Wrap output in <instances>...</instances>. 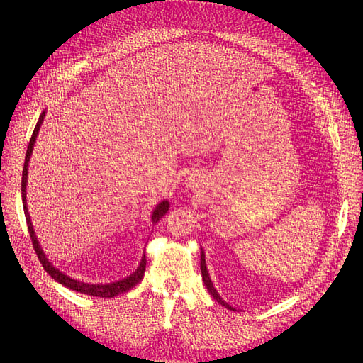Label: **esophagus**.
<instances>
[{"label":"esophagus","instance_id":"esophagus-1","mask_svg":"<svg viewBox=\"0 0 363 363\" xmlns=\"http://www.w3.org/2000/svg\"><path fill=\"white\" fill-rule=\"evenodd\" d=\"M190 187H192V186H190Z\"/></svg>","mask_w":363,"mask_h":363}]
</instances>
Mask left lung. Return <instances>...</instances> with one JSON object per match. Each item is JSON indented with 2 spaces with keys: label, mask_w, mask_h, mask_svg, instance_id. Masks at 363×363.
<instances>
[{
  "label": "left lung",
  "mask_w": 363,
  "mask_h": 363,
  "mask_svg": "<svg viewBox=\"0 0 363 363\" xmlns=\"http://www.w3.org/2000/svg\"><path fill=\"white\" fill-rule=\"evenodd\" d=\"M200 269H201V277H203V281H205V286L208 288V291H210V294L211 296L218 301L219 304H223V306H225V307H229V309H232V307L225 303V301L219 296L218 294V291H216V288L213 286V281H211V279H210V274H208V269H206V262H205V255H203V251H201V259H200Z\"/></svg>",
  "instance_id": "1"
}]
</instances>
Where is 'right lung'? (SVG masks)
Listing matches in <instances>:
<instances>
[{
    "mask_svg": "<svg viewBox=\"0 0 363 363\" xmlns=\"http://www.w3.org/2000/svg\"><path fill=\"white\" fill-rule=\"evenodd\" d=\"M43 120H45V112L40 115V120H38V123H36L32 138H30V143H28V147H27L26 163H23V171H22V201H23V211H26V219H27L30 238H32V243H33V248L36 251V256H38V259L43 264V267H45L46 272L51 275L54 280L59 281V284H62L67 288H70V290H73V291H78V293H83V294H89V296H96V298H113V296H118V294H121V293H126L128 290H131L133 286H136L139 281L144 279V270H145V264H147L145 255L143 256V261H140L139 267L134 270V272L130 275V277L118 280V281H113V284L91 285V284H84V281H78L75 279H70L69 275L62 274L59 269H56L51 262H49L46 255L43 253L38 238H36V235H35L32 220H30V214L27 211V200H26L28 162H30V155H32V152H33L35 140H36V136H38V131H40V126H41ZM168 208H169V201H167V200H163L162 203H158L155 210H153V213H152V223L153 224L158 223V220L162 219L164 214H167Z\"/></svg>",
    "mask_w": 363,
    "mask_h": 363,
    "instance_id": "1",
    "label": "right lung"
}]
</instances>
